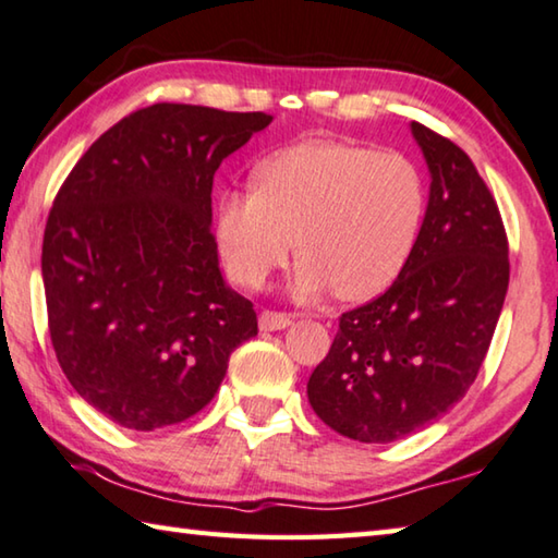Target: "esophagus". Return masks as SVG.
<instances>
[{
	"mask_svg": "<svg viewBox=\"0 0 558 558\" xmlns=\"http://www.w3.org/2000/svg\"><path fill=\"white\" fill-rule=\"evenodd\" d=\"M291 324L289 314H279V312H262L259 314V329L262 331H279L287 329Z\"/></svg>",
	"mask_w": 558,
	"mask_h": 558,
	"instance_id": "34e87169",
	"label": "esophagus"
}]
</instances>
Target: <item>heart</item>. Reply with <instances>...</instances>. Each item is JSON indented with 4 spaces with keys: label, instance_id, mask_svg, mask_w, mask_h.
<instances>
[{
    "label": "heart",
    "instance_id": "1",
    "mask_svg": "<svg viewBox=\"0 0 558 558\" xmlns=\"http://www.w3.org/2000/svg\"><path fill=\"white\" fill-rule=\"evenodd\" d=\"M254 190L225 192L214 229L231 277L262 287L294 252L289 291L312 302L381 291L404 267L424 219V182L407 157L344 142H304L262 159ZM298 242H293V236Z\"/></svg>",
    "mask_w": 558,
    "mask_h": 558
}]
</instances>
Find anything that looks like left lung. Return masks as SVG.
Listing matches in <instances>:
<instances>
[{
	"mask_svg": "<svg viewBox=\"0 0 558 558\" xmlns=\"http://www.w3.org/2000/svg\"><path fill=\"white\" fill-rule=\"evenodd\" d=\"M428 169L422 229L393 284L341 314L308 404L364 444L418 432L464 397L509 289V246L492 192L457 144L411 122Z\"/></svg>",
	"mask_w": 558,
	"mask_h": 558,
	"instance_id": "obj_1",
	"label": "left lung"
}]
</instances>
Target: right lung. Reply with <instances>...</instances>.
I'll return each instance as SVG.
<instances>
[{
    "instance_id": "add662e5",
    "label": "right lung",
    "mask_w": 558,
    "mask_h": 558,
    "mask_svg": "<svg viewBox=\"0 0 558 558\" xmlns=\"http://www.w3.org/2000/svg\"><path fill=\"white\" fill-rule=\"evenodd\" d=\"M271 119L151 105L101 134L59 190L41 246L51 344L114 424L154 432L194 416L256 337L252 302L221 277L211 184Z\"/></svg>"
}]
</instances>
